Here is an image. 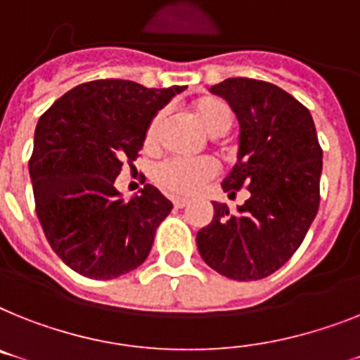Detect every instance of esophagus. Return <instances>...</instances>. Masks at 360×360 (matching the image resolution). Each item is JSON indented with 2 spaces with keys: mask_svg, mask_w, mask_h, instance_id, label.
Wrapping results in <instances>:
<instances>
[{
  "mask_svg": "<svg viewBox=\"0 0 360 360\" xmlns=\"http://www.w3.org/2000/svg\"><path fill=\"white\" fill-rule=\"evenodd\" d=\"M173 204H174V207H176V210H182V207H186L189 202H187L186 198H174Z\"/></svg>",
  "mask_w": 360,
  "mask_h": 360,
  "instance_id": "esophagus-1",
  "label": "esophagus"
}]
</instances>
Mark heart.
<instances>
[{
	"label": "heart",
	"mask_w": 360,
	"mask_h": 360,
	"mask_svg": "<svg viewBox=\"0 0 360 360\" xmlns=\"http://www.w3.org/2000/svg\"><path fill=\"white\" fill-rule=\"evenodd\" d=\"M191 115L204 132L212 138H219L228 134L233 124V110L226 101L217 95H204L193 101ZM165 112H158L154 115L147 130H145V148L154 150L158 148L162 138ZM217 176V165L212 160H167L160 163L154 171V180L165 191L180 195V197H191L200 191V187L212 178Z\"/></svg>",
	"instance_id": "1"
}]
</instances>
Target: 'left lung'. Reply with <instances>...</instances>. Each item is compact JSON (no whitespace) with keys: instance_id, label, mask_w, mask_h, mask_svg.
<instances>
[{"instance_id":"8db88e82","label":"left lung","mask_w":360,"mask_h":360,"mask_svg":"<svg viewBox=\"0 0 360 360\" xmlns=\"http://www.w3.org/2000/svg\"><path fill=\"white\" fill-rule=\"evenodd\" d=\"M210 91L228 101L240 127L237 163L221 186L228 197L243 187L250 197L237 213L213 202L198 252L230 280H263L292 257L319 212V136L309 110L280 86L237 77Z\"/></svg>"}]
</instances>
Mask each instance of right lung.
I'll use <instances>...</instances> for the list:
<instances>
[{
	"label": "right lung",
	"instance_id": "1",
	"mask_svg": "<svg viewBox=\"0 0 360 360\" xmlns=\"http://www.w3.org/2000/svg\"><path fill=\"white\" fill-rule=\"evenodd\" d=\"M184 90L91 80L38 120L29 160L38 221L55 254L79 274L114 280L147 259L173 204L150 184L127 202L114 182L138 158L156 112Z\"/></svg>",
	"mask_w": 360,
	"mask_h": 360
}]
</instances>
